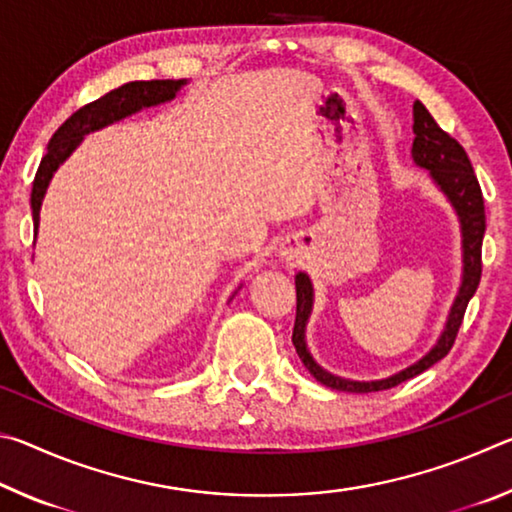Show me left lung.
<instances>
[{
  "label": "left lung",
  "mask_w": 512,
  "mask_h": 512,
  "mask_svg": "<svg viewBox=\"0 0 512 512\" xmlns=\"http://www.w3.org/2000/svg\"><path fill=\"white\" fill-rule=\"evenodd\" d=\"M413 146H411V158L415 167L429 171L431 183L438 187V192L447 198V203L452 205L456 212L458 225H461V255H463V273L461 284H458L456 298L449 307V314L445 320V327L436 343L431 345L427 354H422L418 361H413L411 366L393 372V375L381 377V379H348L334 372L325 370L320 363L311 357L309 345H307V323L314 309V284H311L309 275L305 271L296 273V325H293V345L300 361L305 363V368L316 377V381L334 388V391L345 393H375L393 388L402 381L420 375L433 363L447 357V352L452 350L454 339L458 334V327L463 323L467 302L472 300L481 280V244H483V232H485V207H483V194L472 171V162L463 151V146L458 144L454 137H449L443 128L436 124V119L429 115V110L422 106L420 101L413 103Z\"/></svg>",
  "instance_id": "1"
}]
</instances>
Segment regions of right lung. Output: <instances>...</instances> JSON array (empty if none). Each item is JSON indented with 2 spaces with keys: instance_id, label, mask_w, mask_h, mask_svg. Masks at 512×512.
<instances>
[{
  "instance_id": "obj_1",
  "label": "right lung",
  "mask_w": 512,
  "mask_h": 512,
  "mask_svg": "<svg viewBox=\"0 0 512 512\" xmlns=\"http://www.w3.org/2000/svg\"><path fill=\"white\" fill-rule=\"evenodd\" d=\"M187 79H167V81H133L121 85V88L103 94L101 99L88 103L81 110H76L63 126L58 128L47 144V153L42 158L36 180H33L31 189V212H33V230L40 228V210L45 194L49 189L51 178L58 171L69 155L79 149L85 135L97 133L101 128L117 124V121L126 119L140 112L144 108L162 106V103L173 101L178 97V92L185 88Z\"/></svg>"
}]
</instances>
